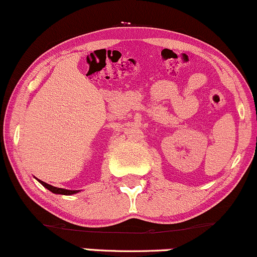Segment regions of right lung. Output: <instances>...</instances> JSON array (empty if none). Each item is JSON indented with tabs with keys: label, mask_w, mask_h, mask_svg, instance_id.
<instances>
[{
	"label": "right lung",
	"mask_w": 257,
	"mask_h": 257,
	"mask_svg": "<svg viewBox=\"0 0 257 257\" xmlns=\"http://www.w3.org/2000/svg\"><path fill=\"white\" fill-rule=\"evenodd\" d=\"M40 182L42 185L44 186L45 188H48L49 191H51L52 193H55V194H63V195H71V194H75L78 191H69V189H64V188H57V187H54V186L47 184V182L44 181H41Z\"/></svg>",
	"instance_id": "add662e5"
}]
</instances>
